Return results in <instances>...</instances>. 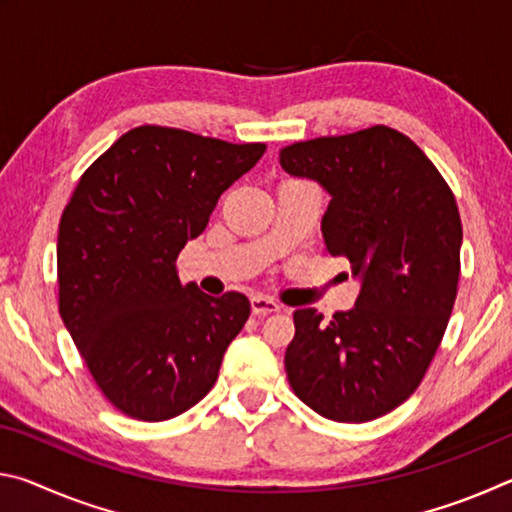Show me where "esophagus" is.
Returning <instances> with one entry per match:
<instances>
[{
	"label": "esophagus",
	"mask_w": 512,
	"mask_h": 512,
	"mask_svg": "<svg viewBox=\"0 0 512 512\" xmlns=\"http://www.w3.org/2000/svg\"><path fill=\"white\" fill-rule=\"evenodd\" d=\"M250 309H253L255 316H268V314H275V311H280L282 307L271 298L255 296V298H250Z\"/></svg>",
	"instance_id": "34e87169"
}]
</instances>
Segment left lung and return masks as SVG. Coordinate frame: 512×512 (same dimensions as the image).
I'll return each mask as SVG.
<instances>
[{
  "label": "left lung",
  "mask_w": 512,
  "mask_h": 512,
  "mask_svg": "<svg viewBox=\"0 0 512 512\" xmlns=\"http://www.w3.org/2000/svg\"><path fill=\"white\" fill-rule=\"evenodd\" d=\"M280 164L332 196L320 223L325 250L348 259L361 282L354 307L329 323L311 307L293 311L289 384L327 420L381 418L420 386L452 316L463 241L456 198L420 146L388 126L284 146Z\"/></svg>",
  "instance_id": "8db88e82"
}]
</instances>
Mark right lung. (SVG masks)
Instances as JSON below:
<instances>
[{
  "instance_id": "add662e5",
  "label": "right lung",
  "mask_w": 512,
  "mask_h": 512,
  "mask_svg": "<svg viewBox=\"0 0 512 512\" xmlns=\"http://www.w3.org/2000/svg\"><path fill=\"white\" fill-rule=\"evenodd\" d=\"M266 144L137 126L94 160L58 228V309L124 415L162 422L210 393L250 316L244 293L180 284L176 259Z\"/></svg>"
}]
</instances>
